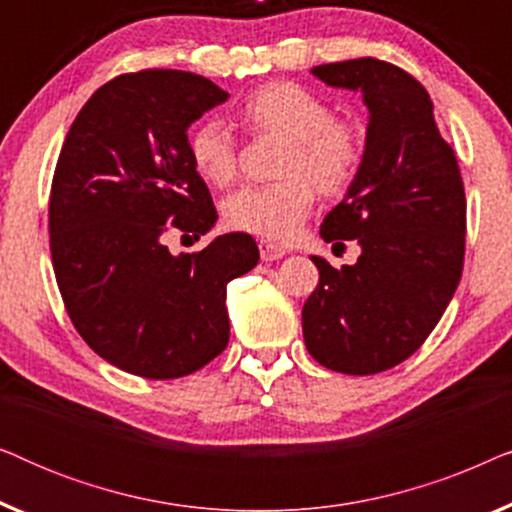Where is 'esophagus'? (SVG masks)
<instances>
[{"instance_id":"obj_1","label":"esophagus","mask_w":512,"mask_h":512,"mask_svg":"<svg viewBox=\"0 0 512 512\" xmlns=\"http://www.w3.org/2000/svg\"><path fill=\"white\" fill-rule=\"evenodd\" d=\"M258 251H261L263 261H277V258L286 256V249L284 247H277V244H272L268 240L258 242Z\"/></svg>"}]
</instances>
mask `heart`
Instances as JSON below:
<instances>
[{
  "label": "heart",
  "instance_id": "heart-1",
  "mask_svg": "<svg viewBox=\"0 0 512 512\" xmlns=\"http://www.w3.org/2000/svg\"><path fill=\"white\" fill-rule=\"evenodd\" d=\"M244 128L254 135L284 137L277 174L282 179L244 186L226 200L230 228L289 242L317 200L340 195L359 177L366 142L354 121L333 114L331 102L296 81H270L237 107ZM186 151L193 170L209 186L223 188L237 177V142L226 123L207 118L188 130Z\"/></svg>",
  "mask_w": 512,
  "mask_h": 512
}]
</instances>
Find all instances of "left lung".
Instances as JSON below:
<instances>
[{
    "instance_id": "left-lung-1",
    "label": "left lung",
    "mask_w": 512,
    "mask_h": 512,
    "mask_svg": "<svg viewBox=\"0 0 512 512\" xmlns=\"http://www.w3.org/2000/svg\"><path fill=\"white\" fill-rule=\"evenodd\" d=\"M312 74L361 90L370 123L359 177L321 223L326 242L356 240L361 256L342 270L312 256L319 284L303 307L305 347L335 373L375 375L424 345L457 291L464 181L415 76L377 58L331 62Z\"/></svg>"
}]
</instances>
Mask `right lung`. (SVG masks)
Wrapping results in <instances>:
<instances>
[{
    "instance_id": "obj_1",
    "label": "right lung",
    "mask_w": 512,
    "mask_h": 512,
    "mask_svg": "<svg viewBox=\"0 0 512 512\" xmlns=\"http://www.w3.org/2000/svg\"><path fill=\"white\" fill-rule=\"evenodd\" d=\"M228 93L179 69L121 74L83 104L55 165L48 233L62 303L88 347L149 380L191 375L228 345L226 286L258 263L247 233L172 256L216 207L186 151L188 125Z\"/></svg>"
}]
</instances>
